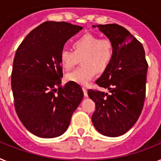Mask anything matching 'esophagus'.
Masks as SVG:
<instances>
[{
  "instance_id": "obj_1",
  "label": "esophagus",
  "mask_w": 161,
  "mask_h": 161,
  "mask_svg": "<svg viewBox=\"0 0 161 161\" xmlns=\"http://www.w3.org/2000/svg\"><path fill=\"white\" fill-rule=\"evenodd\" d=\"M82 90H83V92H84V96L86 97H86H88V93H87V90H86V88L83 87Z\"/></svg>"
}]
</instances>
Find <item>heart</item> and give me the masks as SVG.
<instances>
[{
    "label": "heart",
    "instance_id": "obj_1",
    "mask_svg": "<svg viewBox=\"0 0 161 161\" xmlns=\"http://www.w3.org/2000/svg\"><path fill=\"white\" fill-rule=\"evenodd\" d=\"M73 50L63 48L60 53V62L65 70H71L82 59V66L66 75L68 81L86 86L96 73L108 68L114 58V42L108 38L86 34L72 42Z\"/></svg>",
    "mask_w": 161,
    "mask_h": 161
}]
</instances>
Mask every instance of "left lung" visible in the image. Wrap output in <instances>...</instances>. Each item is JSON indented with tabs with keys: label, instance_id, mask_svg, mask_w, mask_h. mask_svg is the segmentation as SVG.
Masks as SVG:
<instances>
[{
	"label": "left lung",
	"instance_id": "obj_1",
	"mask_svg": "<svg viewBox=\"0 0 161 161\" xmlns=\"http://www.w3.org/2000/svg\"><path fill=\"white\" fill-rule=\"evenodd\" d=\"M114 42V58L96 80L109 94L89 90L95 103L92 123L99 133L116 137L126 133L140 116L146 96L147 64L145 50L133 35L116 24L93 25Z\"/></svg>",
	"mask_w": 161,
	"mask_h": 161
}]
</instances>
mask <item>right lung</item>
Listing matches in <instances>:
<instances>
[{"label":"right lung","mask_w":161,"mask_h":161,"mask_svg":"<svg viewBox=\"0 0 161 161\" xmlns=\"http://www.w3.org/2000/svg\"><path fill=\"white\" fill-rule=\"evenodd\" d=\"M82 29L47 21L32 30L17 49L11 74L14 108L25 128L35 136L62 135L83 99L78 84L69 81L62 87L60 62L66 41Z\"/></svg>","instance_id":"add662e5"}]
</instances>
